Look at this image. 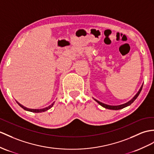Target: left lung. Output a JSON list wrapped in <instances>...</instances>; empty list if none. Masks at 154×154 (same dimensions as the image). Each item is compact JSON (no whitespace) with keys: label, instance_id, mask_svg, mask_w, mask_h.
<instances>
[{"label":"left lung","instance_id":"obj_1","mask_svg":"<svg viewBox=\"0 0 154 154\" xmlns=\"http://www.w3.org/2000/svg\"><path fill=\"white\" fill-rule=\"evenodd\" d=\"M142 86H143V85H142L141 86V88H140V89H139V91H138V92L137 93L136 95L134 96L132 99H131V100H129V102H127V103H125V104H121V105H118V106H110V105H107V104H104V103H102L101 102H99V100H96V99H95V100L97 101V102L98 103L100 104V105H101L102 106L104 107L105 108H108V109L115 110H119V109H122V108H125V107H126V106H129L131 103H133L134 102V101L135 100V99L137 98L138 96L139 95V94H140V93L141 90H142Z\"/></svg>","mask_w":154,"mask_h":154}]
</instances>
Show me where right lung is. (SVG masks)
<instances>
[{"label":"right lung","mask_w":154,"mask_h":154,"mask_svg":"<svg viewBox=\"0 0 154 154\" xmlns=\"http://www.w3.org/2000/svg\"><path fill=\"white\" fill-rule=\"evenodd\" d=\"M54 103L51 104V105H50V106H49L48 107H46V108H43V109H30V108H26V107H25V106H22L21 104H20V103H17V104H19V105H20L22 108H23L24 110H27V111H29V112H35V113H39V112H45V111H46V110H49L50 109V108H51L52 106H53V105H54Z\"/></svg>","instance_id":"1"}]
</instances>
